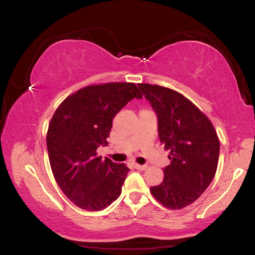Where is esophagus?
I'll list each match as a JSON object with an SVG mask.
<instances>
[{"instance_id":"34e87169","label":"esophagus","mask_w":255,"mask_h":255,"mask_svg":"<svg viewBox=\"0 0 255 255\" xmlns=\"http://www.w3.org/2000/svg\"><path fill=\"white\" fill-rule=\"evenodd\" d=\"M134 168L137 169V170H145V169L148 168V166H145V164H143V166H141V164L134 163Z\"/></svg>"}]
</instances>
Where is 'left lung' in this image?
Instances as JSON below:
<instances>
[{
  "label": "left lung",
  "instance_id": "obj_1",
  "mask_svg": "<svg viewBox=\"0 0 255 255\" xmlns=\"http://www.w3.org/2000/svg\"><path fill=\"white\" fill-rule=\"evenodd\" d=\"M158 116L159 139L170 151L161 184L151 194L169 209H181L200 197L215 176L220 140L208 118L173 89L139 84Z\"/></svg>",
  "mask_w": 255,
  "mask_h": 255
}]
</instances>
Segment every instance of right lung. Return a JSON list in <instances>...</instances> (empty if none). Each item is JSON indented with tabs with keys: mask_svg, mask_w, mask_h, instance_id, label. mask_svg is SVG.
I'll list each match as a JSON object with an SVG mask.
<instances>
[{
	"mask_svg": "<svg viewBox=\"0 0 255 255\" xmlns=\"http://www.w3.org/2000/svg\"><path fill=\"white\" fill-rule=\"evenodd\" d=\"M142 94L133 83L92 85L71 94L49 123L47 149L58 186L76 206L102 211L118 199L128 172L124 163L97 157L109 144L114 116Z\"/></svg>",
	"mask_w": 255,
	"mask_h": 255,
	"instance_id": "obj_1",
	"label": "right lung"
}]
</instances>
